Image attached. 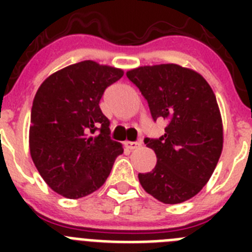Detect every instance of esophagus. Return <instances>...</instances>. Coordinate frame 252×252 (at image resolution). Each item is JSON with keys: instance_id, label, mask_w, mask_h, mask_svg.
Segmentation results:
<instances>
[{"instance_id": "obj_1", "label": "esophagus", "mask_w": 252, "mask_h": 252, "mask_svg": "<svg viewBox=\"0 0 252 252\" xmlns=\"http://www.w3.org/2000/svg\"><path fill=\"white\" fill-rule=\"evenodd\" d=\"M125 146L130 150H133V149H137L140 146V142H135V141H126L125 142Z\"/></svg>"}]
</instances>
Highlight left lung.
<instances>
[{"instance_id":"left-lung-1","label":"left lung","mask_w":252,"mask_h":252,"mask_svg":"<svg viewBox=\"0 0 252 252\" xmlns=\"http://www.w3.org/2000/svg\"><path fill=\"white\" fill-rule=\"evenodd\" d=\"M126 75L148 101L154 121H166L162 136L144 140L157 154V165L140 173V183L162 203L188 201L206 186L222 153L215 93L201 74L177 64L140 66Z\"/></svg>"}]
</instances>
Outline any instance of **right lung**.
I'll use <instances>...</instances> for the list:
<instances>
[{"mask_svg":"<svg viewBox=\"0 0 252 252\" xmlns=\"http://www.w3.org/2000/svg\"><path fill=\"white\" fill-rule=\"evenodd\" d=\"M121 69L84 60L58 70L39 87L31 107L30 154L45 183L70 199L101 188L116 158L110 121L99 101Z\"/></svg>","mask_w":252,"mask_h":252,"instance_id":"right-lung-1","label":"right lung"}]
</instances>
